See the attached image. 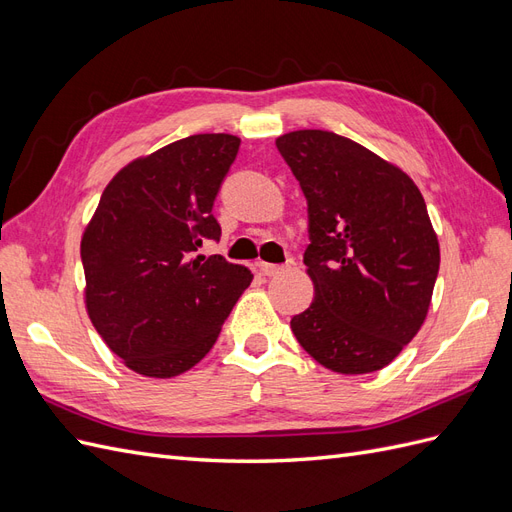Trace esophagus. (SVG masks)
<instances>
[{
	"instance_id": "esophagus-1",
	"label": "esophagus",
	"mask_w": 512,
	"mask_h": 512,
	"mask_svg": "<svg viewBox=\"0 0 512 512\" xmlns=\"http://www.w3.org/2000/svg\"><path fill=\"white\" fill-rule=\"evenodd\" d=\"M260 271L267 277H277L288 271V265H271V262H260Z\"/></svg>"
}]
</instances>
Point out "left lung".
Returning a JSON list of instances; mask_svg holds the SVG:
<instances>
[{"instance_id": "obj_1", "label": "left lung", "mask_w": 512, "mask_h": 512, "mask_svg": "<svg viewBox=\"0 0 512 512\" xmlns=\"http://www.w3.org/2000/svg\"><path fill=\"white\" fill-rule=\"evenodd\" d=\"M307 200L303 262L314 301L290 320L303 350L337 374L389 365L421 329L440 269L425 200L397 166L346 136L275 141Z\"/></svg>"}]
</instances>
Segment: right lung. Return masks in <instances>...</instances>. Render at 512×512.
Here are the masks:
<instances>
[{"label":"right lung","mask_w":512,"mask_h":512,"mask_svg":"<svg viewBox=\"0 0 512 512\" xmlns=\"http://www.w3.org/2000/svg\"><path fill=\"white\" fill-rule=\"evenodd\" d=\"M232 134H194L121 168L85 228L87 314L132 371L173 378L213 348L254 275L220 254L213 203L237 158Z\"/></svg>","instance_id":"obj_1"}]
</instances>
